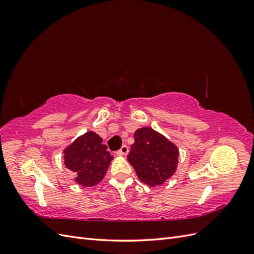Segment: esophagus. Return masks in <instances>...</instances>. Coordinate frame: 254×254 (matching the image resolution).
I'll return each instance as SVG.
<instances>
[{
    "instance_id": "34e87169",
    "label": "esophagus",
    "mask_w": 254,
    "mask_h": 254,
    "mask_svg": "<svg viewBox=\"0 0 254 254\" xmlns=\"http://www.w3.org/2000/svg\"><path fill=\"white\" fill-rule=\"evenodd\" d=\"M128 152H129V148H128L127 145H123L122 147H121V149L119 150L120 155H123V156H126Z\"/></svg>"
}]
</instances>
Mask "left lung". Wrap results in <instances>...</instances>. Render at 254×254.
<instances>
[{"label":"left lung","instance_id":"8db88e82","mask_svg":"<svg viewBox=\"0 0 254 254\" xmlns=\"http://www.w3.org/2000/svg\"><path fill=\"white\" fill-rule=\"evenodd\" d=\"M178 156L179 149L174 143L152 128L144 127L134 132L127 160L142 182L157 187L175 174Z\"/></svg>","mask_w":254,"mask_h":254}]
</instances>
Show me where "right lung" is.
Listing matches in <instances>:
<instances>
[{"label":"right lung","mask_w":254,"mask_h":254,"mask_svg":"<svg viewBox=\"0 0 254 254\" xmlns=\"http://www.w3.org/2000/svg\"><path fill=\"white\" fill-rule=\"evenodd\" d=\"M64 164L74 173L75 181L81 187H94L101 182L113 157L93 131L77 137L64 150Z\"/></svg>","instance_id":"right-lung-1"}]
</instances>
